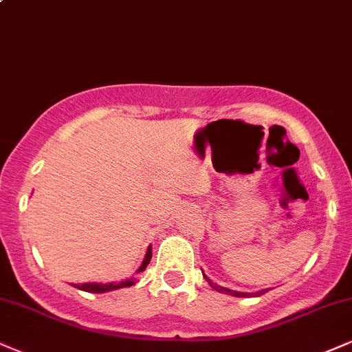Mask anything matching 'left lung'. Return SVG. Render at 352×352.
Here are the masks:
<instances>
[{
	"mask_svg": "<svg viewBox=\"0 0 352 352\" xmlns=\"http://www.w3.org/2000/svg\"><path fill=\"white\" fill-rule=\"evenodd\" d=\"M203 277L206 278V282H208L210 285L213 287L214 290H217V292H221V294L232 295V297H261V295H264L265 292H269V289H264V290H261V292H256V294H248V292H236V290H230V289H224V287H219V285H217V283H213V282H211L210 278L206 277L205 274H203Z\"/></svg>",
	"mask_w": 352,
	"mask_h": 352,
	"instance_id": "8db88e82",
	"label": "left lung"
}]
</instances>
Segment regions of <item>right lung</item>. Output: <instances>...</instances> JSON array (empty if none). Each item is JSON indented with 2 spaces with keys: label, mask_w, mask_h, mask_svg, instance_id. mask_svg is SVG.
<instances>
[{
  "label": "right lung",
  "mask_w": 352,
  "mask_h": 352,
  "mask_svg": "<svg viewBox=\"0 0 352 352\" xmlns=\"http://www.w3.org/2000/svg\"><path fill=\"white\" fill-rule=\"evenodd\" d=\"M151 257H152V248L149 245L147 248V252H146V257H144L141 267L135 270V274L139 272H144L147 267V264L151 262ZM135 283V278H128V280H121V282H109V283H95V282H88V283H74L75 289L78 290H83V292H90V294H104V292H113V290H118V289H124V287H131Z\"/></svg>",
  "instance_id": "obj_1"
}]
</instances>
